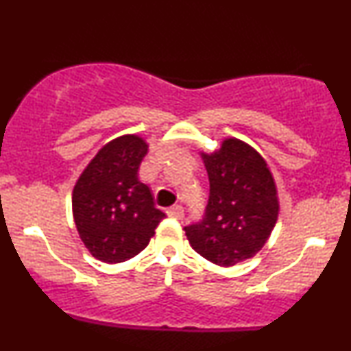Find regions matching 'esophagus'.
I'll return each mask as SVG.
<instances>
[{"label": "esophagus", "mask_w": 351, "mask_h": 351, "mask_svg": "<svg viewBox=\"0 0 351 351\" xmlns=\"http://www.w3.org/2000/svg\"><path fill=\"white\" fill-rule=\"evenodd\" d=\"M167 215L170 217H175V219H183L184 216V209L181 204H173L171 208L167 209Z\"/></svg>", "instance_id": "esophagus-1"}]
</instances>
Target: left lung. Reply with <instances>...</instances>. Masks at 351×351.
<instances>
[{
  "label": "left lung",
  "mask_w": 351,
  "mask_h": 351,
  "mask_svg": "<svg viewBox=\"0 0 351 351\" xmlns=\"http://www.w3.org/2000/svg\"><path fill=\"white\" fill-rule=\"evenodd\" d=\"M203 160L209 199L203 219L184 232L204 259L231 267L256 256L271 236L279 215L276 183L263 156L237 138Z\"/></svg>",
  "instance_id": "left-lung-1"
}]
</instances>
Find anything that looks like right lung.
I'll return each instance as SVG.
<instances>
[{"instance_id":"1","label":"right lung","mask_w":351,"mask_h":351,"mask_svg":"<svg viewBox=\"0 0 351 351\" xmlns=\"http://www.w3.org/2000/svg\"><path fill=\"white\" fill-rule=\"evenodd\" d=\"M148 145L125 135L100 148L72 193L75 226L95 259L117 264L142 252L165 213L155 208L150 188L138 180Z\"/></svg>"}]
</instances>
